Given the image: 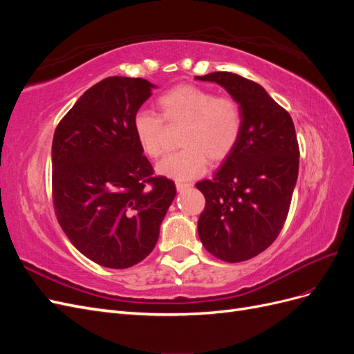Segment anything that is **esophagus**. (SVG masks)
Instances as JSON below:
<instances>
[{
  "mask_svg": "<svg viewBox=\"0 0 354 354\" xmlns=\"http://www.w3.org/2000/svg\"><path fill=\"white\" fill-rule=\"evenodd\" d=\"M176 187H177V190H178V192H185V190L190 189V187H192V185H190V183H183V181H177V183H176Z\"/></svg>",
  "mask_w": 354,
  "mask_h": 354,
  "instance_id": "obj_1",
  "label": "esophagus"
}]
</instances>
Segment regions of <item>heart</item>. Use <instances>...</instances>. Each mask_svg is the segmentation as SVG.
<instances>
[{
  "instance_id": "b5f03b06",
  "label": "heart",
  "mask_w": 354,
  "mask_h": 354,
  "mask_svg": "<svg viewBox=\"0 0 354 354\" xmlns=\"http://www.w3.org/2000/svg\"><path fill=\"white\" fill-rule=\"evenodd\" d=\"M160 115L169 125H183L180 145L183 149L165 156L156 169L160 176L185 181L201 176L208 159L218 162L227 158L242 133L239 103L195 85H178L158 99ZM133 130L142 151L151 158L164 152L165 124L152 111H138L133 118Z\"/></svg>"
}]
</instances>
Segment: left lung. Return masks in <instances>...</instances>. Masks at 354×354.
Here are the masks:
<instances>
[{"label": "left lung", "mask_w": 354, "mask_h": 354, "mask_svg": "<svg viewBox=\"0 0 354 354\" xmlns=\"http://www.w3.org/2000/svg\"><path fill=\"white\" fill-rule=\"evenodd\" d=\"M242 111V133L217 173L196 187L205 196L198 220L202 245L217 259L239 263L274 242L286 220L298 177L299 149L292 118L260 84L232 72H212Z\"/></svg>", "instance_id": "obj_1"}]
</instances>
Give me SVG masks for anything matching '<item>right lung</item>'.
I'll return each instance as SVG.
<instances>
[{
	"label": "right lung",
	"instance_id": "add662e5",
	"mask_svg": "<svg viewBox=\"0 0 354 354\" xmlns=\"http://www.w3.org/2000/svg\"><path fill=\"white\" fill-rule=\"evenodd\" d=\"M156 85L109 77L59 122L51 147L53 203L72 245L91 261L127 269L155 248L176 185L153 177L133 118Z\"/></svg>",
	"mask_w": 354,
	"mask_h": 354
}]
</instances>
